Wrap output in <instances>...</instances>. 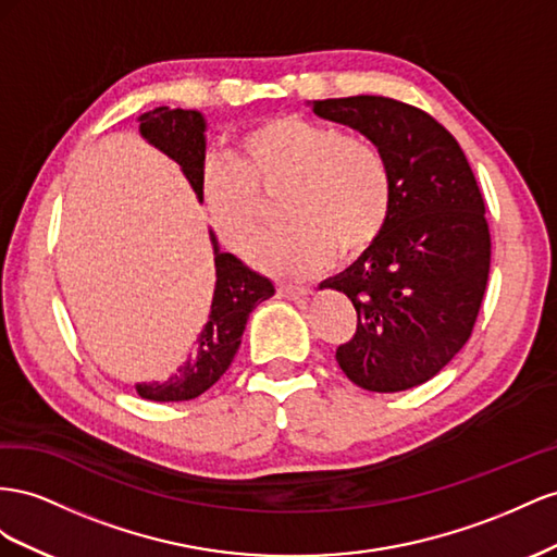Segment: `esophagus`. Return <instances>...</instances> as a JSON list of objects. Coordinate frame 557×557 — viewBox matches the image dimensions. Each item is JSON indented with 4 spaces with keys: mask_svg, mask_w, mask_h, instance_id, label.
Returning <instances> with one entry per match:
<instances>
[{
    "mask_svg": "<svg viewBox=\"0 0 557 557\" xmlns=\"http://www.w3.org/2000/svg\"><path fill=\"white\" fill-rule=\"evenodd\" d=\"M277 292H280V296L294 298V300H296V298H304V296L310 294V289H308V287H300V284H280Z\"/></svg>",
    "mask_w": 557,
    "mask_h": 557,
    "instance_id": "34e87169",
    "label": "esophagus"
}]
</instances>
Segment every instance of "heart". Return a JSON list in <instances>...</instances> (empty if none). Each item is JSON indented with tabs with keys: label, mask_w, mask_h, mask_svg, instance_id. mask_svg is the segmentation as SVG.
<instances>
[{
	"label": "heart",
	"mask_w": 557,
	"mask_h": 557,
	"mask_svg": "<svg viewBox=\"0 0 557 557\" xmlns=\"http://www.w3.org/2000/svg\"><path fill=\"white\" fill-rule=\"evenodd\" d=\"M280 184H289L282 200L289 224L247 247L249 263L280 277L317 273L333 249L363 251L392 216L394 180L377 145L304 116H275L237 139V156H212L202 168V208L221 243L240 249L261 216L258 186Z\"/></svg>",
	"instance_id": "heart-1"
}]
</instances>
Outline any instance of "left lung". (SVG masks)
<instances>
[{"label":"left lung","mask_w":557,"mask_h":557,"mask_svg":"<svg viewBox=\"0 0 557 557\" xmlns=\"http://www.w3.org/2000/svg\"><path fill=\"white\" fill-rule=\"evenodd\" d=\"M308 107L377 145L394 180L383 235L317 287L357 310L355 338L336 361L369 392L418 387L465 347L481 310L490 231L479 184L457 139L422 109L377 95Z\"/></svg>","instance_id":"left-lung-1"}]
</instances>
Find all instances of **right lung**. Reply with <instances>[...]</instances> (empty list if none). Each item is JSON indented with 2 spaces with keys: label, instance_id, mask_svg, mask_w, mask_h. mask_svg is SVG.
<instances>
[{
  "label": "right lung",
  "instance_id": "1",
  "mask_svg": "<svg viewBox=\"0 0 557 557\" xmlns=\"http://www.w3.org/2000/svg\"><path fill=\"white\" fill-rule=\"evenodd\" d=\"M139 135L151 147L163 151L174 163H180L184 177L200 198V174L205 168V149H208V121L196 109L156 107L137 119ZM214 247V296L210 306L208 324L198 333L196 345L186 361L168 380L137 383L135 389L141 399L149 401H188L210 389L224 375L243 343V333L251 310L261 300L275 294L273 282L253 273L249 265L221 251L214 231H210Z\"/></svg>",
  "mask_w": 557,
  "mask_h": 557
}]
</instances>
